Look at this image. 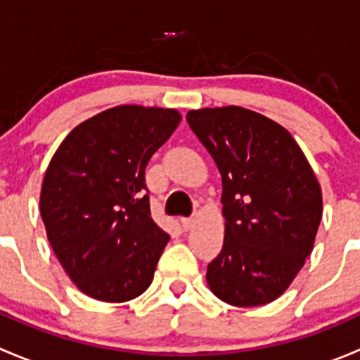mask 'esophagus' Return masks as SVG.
I'll use <instances>...</instances> for the list:
<instances>
[{"instance_id":"1","label":"esophagus","mask_w":360,"mask_h":360,"mask_svg":"<svg viewBox=\"0 0 360 360\" xmlns=\"http://www.w3.org/2000/svg\"><path fill=\"white\" fill-rule=\"evenodd\" d=\"M181 226H183L184 231H190L195 226V217H183L181 219Z\"/></svg>"}]
</instances>
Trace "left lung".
<instances>
[{
  "instance_id": "obj_1",
  "label": "left lung",
  "mask_w": 360,
  "mask_h": 360,
  "mask_svg": "<svg viewBox=\"0 0 360 360\" xmlns=\"http://www.w3.org/2000/svg\"><path fill=\"white\" fill-rule=\"evenodd\" d=\"M186 120L223 181L224 242L207 266V284L233 307L270 303L314 249L321 184L291 134L259 112L205 108Z\"/></svg>"
}]
</instances>
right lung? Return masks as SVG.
<instances>
[{"label":"right lung","mask_w":360,"mask_h":360,"mask_svg":"<svg viewBox=\"0 0 360 360\" xmlns=\"http://www.w3.org/2000/svg\"><path fill=\"white\" fill-rule=\"evenodd\" d=\"M179 122L176 110L111 108L75 127L50 160L41 219L86 296L123 303L150 288L170 237L151 217L144 172Z\"/></svg>","instance_id":"add662e5"}]
</instances>
